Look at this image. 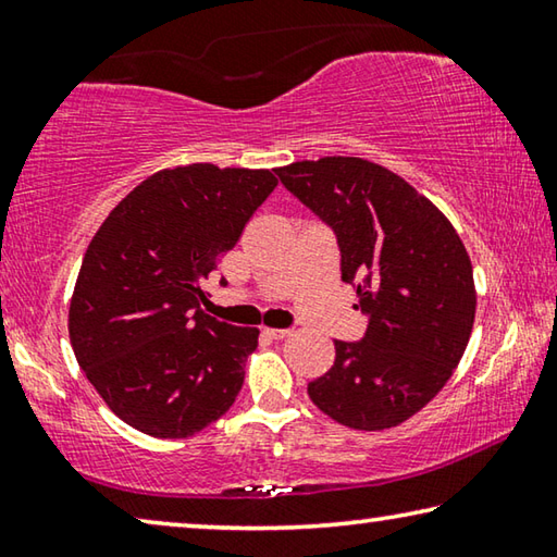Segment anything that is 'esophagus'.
<instances>
[{
    "label": "esophagus",
    "mask_w": 557,
    "mask_h": 557,
    "mask_svg": "<svg viewBox=\"0 0 557 557\" xmlns=\"http://www.w3.org/2000/svg\"><path fill=\"white\" fill-rule=\"evenodd\" d=\"M262 334H265L268 338H275V342H280V338H287L292 332H289V329H262Z\"/></svg>",
    "instance_id": "34e87169"
}]
</instances>
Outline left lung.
I'll return each mask as SVG.
<instances>
[{
  "label": "left lung",
  "mask_w": 557,
  "mask_h": 557,
  "mask_svg": "<svg viewBox=\"0 0 557 557\" xmlns=\"http://www.w3.org/2000/svg\"><path fill=\"white\" fill-rule=\"evenodd\" d=\"M334 231L342 280L369 317L361 342H334V366L307 385L319 410L354 430L395 428L449 381L474 326L467 248L435 203L358 157L275 169Z\"/></svg>",
  "instance_id": "8db88e82"
}]
</instances>
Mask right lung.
<instances>
[{
    "instance_id": "right-lung-1",
    "label": "right lung",
    "mask_w": 557,
    "mask_h": 557,
    "mask_svg": "<svg viewBox=\"0 0 557 557\" xmlns=\"http://www.w3.org/2000/svg\"><path fill=\"white\" fill-rule=\"evenodd\" d=\"M275 186L268 169H162L92 235L69 309L71 346L129 428L191 437L238 398L260 332L206 314L201 285Z\"/></svg>"
}]
</instances>
